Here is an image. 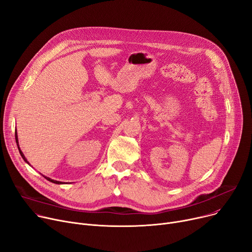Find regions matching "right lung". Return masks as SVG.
I'll return each mask as SVG.
<instances>
[{
  "label": "right lung",
  "mask_w": 252,
  "mask_h": 252,
  "mask_svg": "<svg viewBox=\"0 0 252 252\" xmlns=\"http://www.w3.org/2000/svg\"><path fill=\"white\" fill-rule=\"evenodd\" d=\"M15 139H16V143H17V146H18V150H19V153H20V155H21V157H22V158L24 159V161L25 162H27V164L29 165V162H28V160L26 159V158L24 157V155H23V153L21 152V150H20V147H19V144H18V136H17V132L15 133ZM43 176V175H42ZM44 178H46L48 181H50V182H52V183H55V184H64L63 182H60V181H57V180H53V179H51V178H49V177H46V176H43Z\"/></svg>",
  "instance_id": "obj_1"
}]
</instances>
